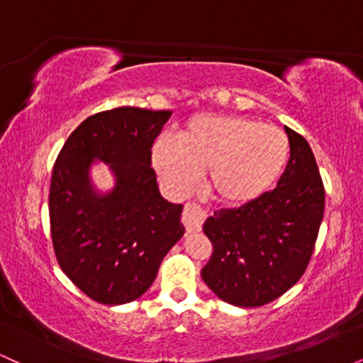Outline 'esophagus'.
<instances>
[{"label": "esophagus", "instance_id": "esophagus-1", "mask_svg": "<svg viewBox=\"0 0 363 363\" xmlns=\"http://www.w3.org/2000/svg\"><path fill=\"white\" fill-rule=\"evenodd\" d=\"M206 211L194 203H186L184 211H182V223H184L187 232H199L206 220Z\"/></svg>", "mask_w": 363, "mask_h": 363}]
</instances>
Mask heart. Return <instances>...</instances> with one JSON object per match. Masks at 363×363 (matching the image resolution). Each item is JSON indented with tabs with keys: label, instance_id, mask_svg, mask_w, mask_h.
Returning a JSON list of instances; mask_svg holds the SVG:
<instances>
[{
	"label": "heart",
	"instance_id": "b5f03b06",
	"mask_svg": "<svg viewBox=\"0 0 363 363\" xmlns=\"http://www.w3.org/2000/svg\"><path fill=\"white\" fill-rule=\"evenodd\" d=\"M290 160V140L278 126L230 114H198L179 131L177 141L158 138L152 162L165 187L184 196L206 170L216 201L244 206L277 184Z\"/></svg>",
	"mask_w": 363,
	"mask_h": 363
}]
</instances>
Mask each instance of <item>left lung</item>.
<instances>
[{
  "label": "left lung",
  "instance_id": "obj_1",
  "mask_svg": "<svg viewBox=\"0 0 363 363\" xmlns=\"http://www.w3.org/2000/svg\"><path fill=\"white\" fill-rule=\"evenodd\" d=\"M290 160L278 186L249 205L215 211L203 230L213 254L201 277L222 301L259 307L307 269L324 215V186L303 136L285 126Z\"/></svg>",
  "mask_w": 363,
  "mask_h": 363
}]
</instances>
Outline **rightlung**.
I'll return each instance as SVG.
<instances>
[{
    "label": "right lung",
    "instance_id": "obj_1",
    "mask_svg": "<svg viewBox=\"0 0 363 363\" xmlns=\"http://www.w3.org/2000/svg\"><path fill=\"white\" fill-rule=\"evenodd\" d=\"M170 111L118 107L90 116L57 155L49 218L57 262L86 297L106 306L136 301L160 262L184 235L182 205L162 198L152 165L153 141ZM95 160L116 184L99 194L89 181Z\"/></svg>",
    "mask_w": 363,
    "mask_h": 363
}]
</instances>
